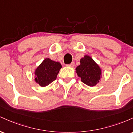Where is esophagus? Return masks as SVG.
Instances as JSON below:
<instances>
[{
    "instance_id": "1",
    "label": "esophagus",
    "mask_w": 133,
    "mask_h": 133,
    "mask_svg": "<svg viewBox=\"0 0 133 133\" xmlns=\"http://www.w3.org/2000/svg\"><path fill=\"white\" fill-rule=\"evenodd\" d=\"M74 65H75V64H74V62H71V64H68L67 65H68V66H69V67H71V68H73V67L74 66Z\"/></svg>"
}]
</instances>
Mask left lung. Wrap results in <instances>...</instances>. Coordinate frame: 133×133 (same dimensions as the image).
Returning <instances> with one entry per match:
<instances>
[{
    "mask_svg": "<svg viewBox=\"0 0 133 133\" xmlns=\"http://www.w3.org/2000/svg\"><path fill=\"white\" fill-rule=\"evenodd\" d=\"M81 64L76 69L81 81L89 86L97 84L101 79V71L99 65L91 57L85 56L80 61Z\"/></svg>",
    "mask_w": 133,
    "mask_h": 133,
    "instance_id": "obj_1",
    "label": "left lung"
}]
</instances>
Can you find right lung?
Returning a JSON list of instances; mask_svg holds the SVG:
<instances>
[{
	"instance_id": "right-lung-1",
	"label": "right lung",
	"mask_w": 133,
	"mask_h": 133,
	"mask_svg": "<svg viewBox=\"0 0 133 133\" xmlns=\"http://www.w3.org/2000/svg\"><path fill=\"white\" fill-rule=\"evenodd\" d=\"M62 65L59 62H55L46 58L35 71V80L42 87L51 84L57 78Z\"/></svg>"
}]
</instances>
